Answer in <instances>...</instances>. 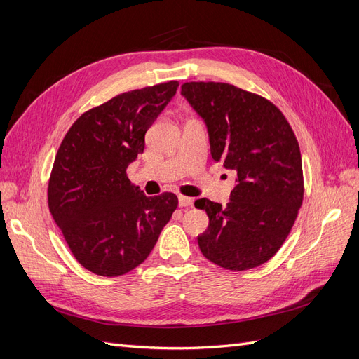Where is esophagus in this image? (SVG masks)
Listing matches in <instances>:
<instances>
[{
	"label": "esophagus",
	"mask_w": 359,
	"mask_h": 359,
	"mask_svg": "<svg viewBox=\"0 0 359 359\" xmlns=\"http://www.w3.org/2000/svg\"><path fill=\"white\" fill-rule=\"evenodd\" d=\"M180 206H182V208H190V206H193V198H189V196H182V194H180Z\"/></svg>",
	"instance_id": "1"
}]
</instances>
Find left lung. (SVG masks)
<instances>
[{
    "label": "left lung",
    "instance_id": "8db88e82",
    "mask_svg": "<svg viewBox=\"0 0 359 359\" xmlns=\"http://www.w3.org/2000/svg\"><path fill=\"white\" fill-rule=\"evenodd\" d=\"M181 94L206 123L211 156L236 170L231 202L210 199L202 255L231 271L268 262L286 241L304 199L301 151L286 116L265 97L224 82H186Z\"/></svg>",
    "mask_w": 359,
    "mask_h": 359
}]
</instances>
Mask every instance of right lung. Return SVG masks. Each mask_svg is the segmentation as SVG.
<instances>
[{
  "mask_svg": "<svg viewBox=\"0 0 359 359\" xmlns=\"http://www.w3.org/2000/svg\"><path fill=\"white\" fill-rule=\"evenodd\" d=\"M178 85L115 95L76 119L58 148L49 211L74 259L97 276L118 277L142 264L177 210L175 194L147 198L126 170L144 153L147 130Z\"/></svg>",
  "mask_w": 359,
  "mask_h": 359,
  "instance_id": "obj_1",
  "label": "right lung"
}]
</instances>
